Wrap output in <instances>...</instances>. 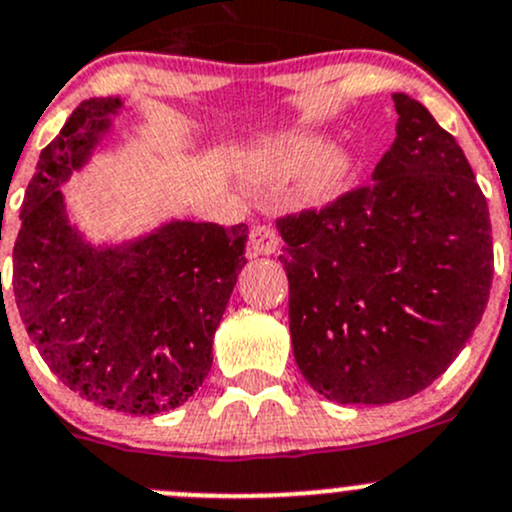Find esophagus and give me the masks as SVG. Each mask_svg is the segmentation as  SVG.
Wrapping results in <instances>:
<instances>
[{"label": "esophagus", "mask_w": 512, "mask_h": 512, "mask_svg": "<svg viewBox=\"0 0 512 512\" xmlns=\"http://www.w3.org/2000/svg\"><path fill=\"white\" fill-rule=\"evenodd\" d=\"M250 245L255 255H272L280 247V235L272 225H255L250 232Z\"/></svg>", "instance_id": "obj_1"}]
</instances>
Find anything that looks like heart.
<instances>
[{
  "label": "heart",
  "mask_w": 512,
  "mask_h": 512,
  "mask_svg": "<svg viewBox=\"0 0 512 512\" xmlns=\"http://www.w3.org/2000/svg\"><path fill=\"white\" fill-rule=\"evenodd\" d=\"M322 146V138L312 136V133L282 136L255 153L252 173L257 178H280V175L302 168L307 160L322 151ZM349 173H352V158L344 151H339V148H329V151L320 153L317 159L307 165L302 180H299V198L309 200V203L327 200L329 195H334L342 188Z\"/></svg>",
  "instance_id": "obj_1"
}]
</instances>
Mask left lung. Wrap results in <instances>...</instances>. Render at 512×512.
Instances as JSON below:
<instances>
[{
  "label": "left lung",
  "instance_id": "1",
  "mask_svg": "<svg viewBox=\"0 0 512 512\" xmlns=\"http://www.w3.org/2000/svg\"><path fill=\"white\" fill-rule=\"evenodd\" d=\"M396 141L371 183L277 220L299 371L339 404L426 389L478 327L493 282L485 195L426 106L394 94Z\"/></svg>",
  "mask_w": 512,
  "mask_h": 512
}]
</instances>
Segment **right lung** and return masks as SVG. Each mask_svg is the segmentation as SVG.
Listing matches in <instances>:
<instances>
[{"label": "right lung", "instance_id": "obj_1", "mask_svg": "<svg viewBox=\"0 0 512 512\" xmlns=\"http://www.w3.org/2000/svg\"><path fill=\"white\" fill-rule=\"evenodd\" d=\"M121 98H89L41 151L14 242V299L49 369L86 401L151 416L185 404L213 366V337L245 267L247 225L170 223L96 250L59 185L111 126Z\"/></svg>", "mask_w": 512, "mask_h": 512}]
</instances>
